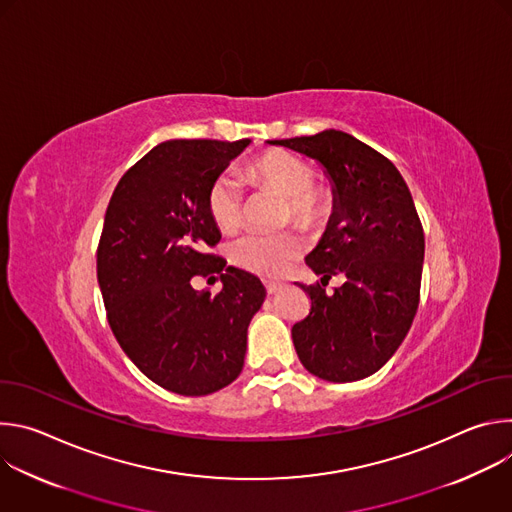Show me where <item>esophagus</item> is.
Instances as JSON below:
<instances>
[{
  "label": "esophagus",
  "mask_w": 512,
  "mask_h": 512,
  "mask_svg": "<svg viewBox=\"0 0 512 512\" xmlns=\"http://www.w3.org/2000/svg\"><path fill=\"white\" fill-rule=\"evenodd\" d=\"M283 285L281 283H275V281H265V291L269 296H273V294H277V291L281 289Z\"/></svg>",
  "instance_id": "esophagus-1"
}]
</instances>
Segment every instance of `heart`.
I'll use <instances>...</instances> for the list:
<instances>
[{"mask_svg": "<svg viewBox=\"0 0 512 512\" xmlns=\"http://www.w3.org/2000/svg\"><path fill=\"white\" fill-rule=\"evenodd\" d=\"M249 178L285 198V223L294 221L302 227H314L330 212L328 194L314 186V168L294 154H263L251 164ZM206 208L218 229H235L243 218V190L239 182L229 174L216 176L206 194ZM300 251L302 239L291 231L277 235L249 231L235 237L227 247V255L235 267L263 277L281 273Z\"/></svg>", "mask_w": 512, "mask_h": 512, "instance_id": "obj_1", "label": "heart"}]
</instances>
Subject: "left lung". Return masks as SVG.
Segmentation results:
<instances>
[{
    "label": "left lung",
    "instance_id": "left-lung-1",
    "mask_svg": "<svg viewBox=\"0 0 512 512\" xmlns=\"http://www.w3.org/2000/svg\"><path fill=\"white\" fill-rule=\"evenodd\" d=\"M269 143L318 160L334 184L330 225L306 257L322 283L300 285L312 308L291 328L296 352L324 381L369 377L395 354L419 306L425 237L411 192L391 160L344 131ZM334 274L345 283L326 295Z\"/></svg>",
    "mask_w": 512,
    "mask_h": 512
}]
</instances>
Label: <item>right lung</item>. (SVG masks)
I'll return each instance as SVG.
<instances>
[{
  "instance_id": "obj_1",
  "label": "right lung",
  "mask_w": 512,
  "mask_h": 512,
  "mask_svg": "<svg viewBox=\"0 0 512 512\" xmlns=\"http://www.w3.org/2000/svg\"><path fill=\"white\" fill-rule=\"evenodd\" d=\"M249 139H170L119 180L97 247L107 322L135 367L166 391L200 397L243 371L247 328L265 300L261 281L227 267L206 208L216 176ZM222 275L212 297L192 276Z\"/></svg>"
}]
</instances>
